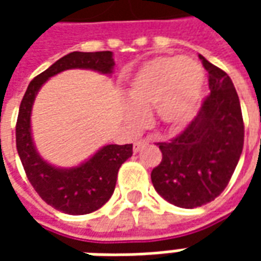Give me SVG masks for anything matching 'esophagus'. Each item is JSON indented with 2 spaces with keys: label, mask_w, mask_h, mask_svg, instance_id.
Returning <instances> with one entry per match:
<instances>
[{
  "label": "esophagus",
  "mask_w": 261,
  "mask_h": 261,
  "mask_svg": "<svg viewBox=\"0 0 261 261\" xmlns=\"http://www.w3.org/2000/svg\"><path fill=\"white\" fill-rule=\"evenodd\" d=\"M148 142H149V140H138V141L134 142V145H133V151H134V152H138V151H141L142 148L145 147Z\"/></svg>",
  "instance_id": "1"
}]
</instances>
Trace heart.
I'll return each instance as SVG.
<instances>
[{
	"mask_svg": "<svg viewBox=\"0 0 261 261\" xmlns=\"http://www.w3.org/2000/svg\"><path fill=\"white\" fill-rule=\"evenodd\" d=\"M204 88V71L192 59L158 57L148 61L131 76L124 114L131 125L142 121L140 110L155 108L168 127L185 124L196 109Z\"/></svg>",
	"mask_w": 261,
	"mask_h": 261,
	"instance_id": "b5f03b06",
	"label": "heart"
}]
</instances>
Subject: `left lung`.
<instances>
[{
    "instance_id": "1",
    "label": "left lung",
    "mask_w": 261,
    "mask_h": 261,
    "mask_svg": "<svg viewBox=\"0 0 261 261\" xmlns=\"http://www.w3.org/2000/svg\"><path fill=\"white\" fill-rule=\"evenodd\" d=\"M208 72L211 93L200 112L179 136L158 142L161 164L151 180L161 197L181 208L213 201L228 186L245 138L239 96L228 74L198 56Z\"/></svg>"
}]
</instances>
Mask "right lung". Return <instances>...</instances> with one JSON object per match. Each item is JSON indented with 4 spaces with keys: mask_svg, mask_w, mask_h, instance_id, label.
Instances as JSON below:
<instances>
[{
    "mask_svg": "<svg viewBox=\"0 0 261 261\" xmlns=\"http://www.w3.org/2000/svg\"><path fill=\"white\" fill-rule=\"evenodd\" d=\"M113 67L112 51H72L33 78L20 102L16 121V149L20 162L37 194L61 213L84 215L105 205L114 192L120 166L133 155V144H109L78 166L57 168L46 162L35 147L31 128L33 102L43 84L65 69H93L110 75Z\"/></svg>",
    "mask_w": 261,
    "mask_h": 261,
    "instance_id": "add662e5",
    "label": "right lung"
}]
</instances>
